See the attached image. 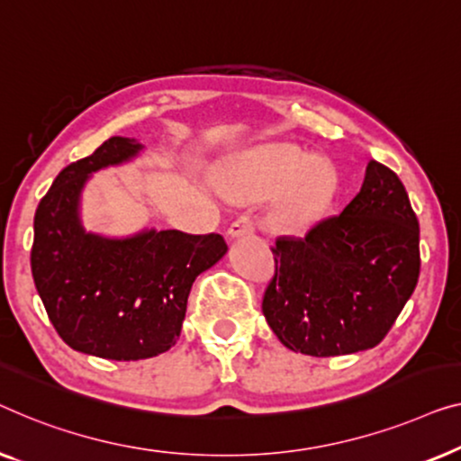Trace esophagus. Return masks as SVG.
<instances>
[{"label":"esophagus","mask_w":461,"mask_h":461,"mask_svg":"<svg viewBox=\"0 0 461 461\" xmlns=\"http://www.w3.org/2000/svg\"><path fill=\"white\" fill-rule=\"evenodd\" d=\"M255 231V219L250 215H240L233 219L228 228V233L231 238H240V236H249V233Z\"/></svg>","instance_id":"esophagus-1"}]
</instances>
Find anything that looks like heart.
<instances>
[{
    "instance_id": "1",
    "label": "heart",
    "mask_w": 461,
    "mask_h": 461,
    "mask_svg": "<svg viewBox=\"0 0 461 461\" xmlns=\"http://www.w3.org/2000/svg\"><path fill=\"white\" fill-rule=\"evenodd\" d=\"M271 196L269 219L276 230L303 233L320 221L336 190L334 167L321 157H304L294 144L263 148L238 167L231 192Z\"/></svg>"
}]
</instances>
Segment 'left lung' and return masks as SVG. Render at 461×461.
<instances>
[{"label": "left lung", "mask_w": 461, "mask_h": 461, "mask_svg": "<svg viewBox=\"0 0 461 461\" xmlns=\"http://www.w3.org/2000/svg\"><path fill=\"white\" fill-rule=\"evenodd\" d=\"M263 315L290 351L359 353L384 340L420 276V225L397 173L369 160L357 196L304 238H280Z\"/></svg>", "instance_id": "left-lung-1"}]
</instances>
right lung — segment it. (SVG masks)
Listing matches in <instances>:
<instances>
[{"label": "right lung", "instance_id": "obj_1", "mask_svg": "<svg viewBox=\"0 0 461 461\" xmlns=\"http://www.w3.org/2000/svg\"><path fill=\"white\" fill-rule=\"evenodd\" d=\"M140 150L135 140H106L64 167L35 211L31 271L51 326L70 348L102 359L138 361L168 351L194 280L228 252L219 233L148 230L108 240L83 231L79 196L87 175Z\"/></svg>", "mask_w": 461, "mask_h": 461}]
</instances>
